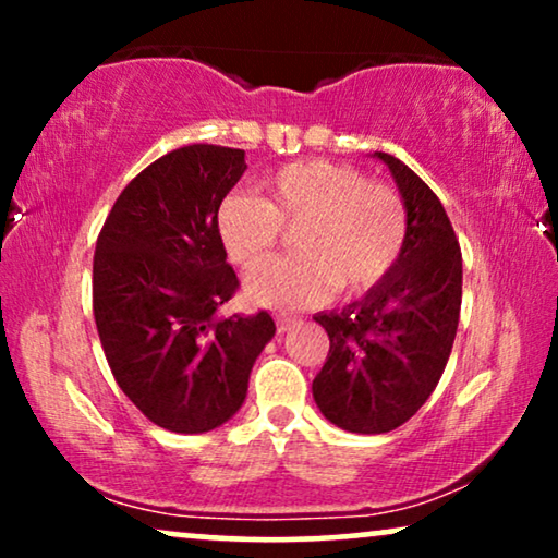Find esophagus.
Here are the masks:
<instances>
[{"label": "esophagus", "mask_w": 558, "mask_h": 558, "mask_svg": "<svg viewBox=\"0 0 558 558\" xmlns=\"http://www.w3.org/2000/svg\"><path fill=\"white\" fill-rule=\"evenodd\" d=\"M296 325V317H277V330L289 332Z\"/></svg>", "instance_id": "esophagus-1"}]
</instances>
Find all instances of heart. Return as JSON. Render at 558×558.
<instances>
[{"label":"heart","instance_id":"1","mask_svg":"<svg viewBox=\"0 0 558 558\" xmlns=\"http://www.w3.org/2000/svg\"><path fill=\"white\" fill-rule=\"evenodd\" d=\"M264 201L233 193L220 203L216 228L226 254L254 271L292 231L296 256L264 266L246 296L274 310L317 304L332 294L357 296L378 287L403 254L407 205L393 187L371 182L350 165L312 159L287 165L262 182Z\"/></svg>","mask_w":558,"mask_h":558}]
</instances>
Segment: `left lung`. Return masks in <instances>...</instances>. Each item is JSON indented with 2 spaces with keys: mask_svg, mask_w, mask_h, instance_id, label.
<instances>
[{
  "mask_svg": "<svg viewBox=\"0 0 558 558\" xmlns=\"http://www.w3.org/2000/svg\"><path fill=\"white\" fill-rule=\"evenodd\" d=\"M407 205L409 235L391 274L342 310L319 312L330 353L312 380L327 422L384 434L409 422L437 388L462 304V251L445 205L401 159L373 151Z\"/></svg>",
  "mask_w": 558,
  "mask_h": 558,
  "instance_id": "obj_1",
  "label": "left lung"
}]
</instances>
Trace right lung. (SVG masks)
Here are the masks:
<instances>
[{
    "label": "right lung",
    "mask_w": 558,
    "mask_h": 558,
    "mask_svg": "<svg viewBox=\"0 0 558 558\" xmlns=\"http://www.w3.org/2000/svg\"><path fill=\"white\" fill-rule=\"evenodd\" d=\"M243 172V149H174L129 182L96 241L94 317L106 361L129 401L167 432L226 424L277 332L269 312H220L239 279L216 216Z\"/></svg>",
    "instance_id": "add662e5"
}]
</instances>
